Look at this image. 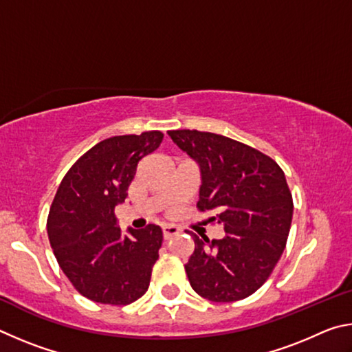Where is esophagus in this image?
I'll use <instances>...</instances> for the list:
<instances>
[{
	"mask_svg": "<svg viewBox=\"0 0 352 352\" xmlns=\"http://www.w3.org/2000/svg\"><path fill=\"white\" fill-rule=\"evenodd\" d=\"M178 233H180V228L175 225H170V223H164L163 225V236L164 239H170L172 236H177Z\"/></svg>",
	"mask_w": 352,
	"mask_h": 352,
	"instance_id": "esophagus-1",
	"label": "esophagus"
}]
</instances>
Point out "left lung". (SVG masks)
Here are the masks:
<instances>
[{
	"label": "left lung",
	"mask_w": 352,
	"mask_h": 352,
	"mask_svg": "<svg viewBox=\"0 0 352 352\" xmlns=\"http://www.w3.org/2000/svg\"><path fill=\"white\" fill-rule=\"evenodd\" d=\"M174 144L200 168L199 210L223 226L222 239L194 237L184 265L200 296L214 302L243 300L267 281L285 248L294 201L283 169L270 157L223 135L170 130Z\"/></svg>",
	"instance_id": "1"
}]
</instances>
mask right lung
<instances>
[{
	"mask_svg": "<svg viewBox=\"0 0 352 352\" xmlns=\"http://www.w3.org/2000/svg\"><path fill=\"white\" fill-rule=\"evenodd\" d=\"M163 133L104 140L63 177L47 216V236L65 275L88 300L126 306L148 289L163 231L158 225L122 234L115 208L127 197L140 160L157 151Z\"/></svg>",
	"mask_w": 352,
	"mask_h": 352,
	"instance_id": "1",
	"label": "right lung"
}]
</instances>
